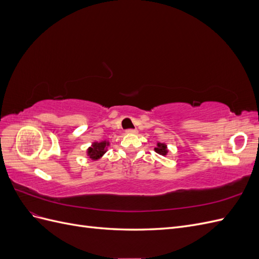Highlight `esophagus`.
I'll use <instances>...</instances> for the list:
<instances>
[{"mask_svg": "<svg viewBox=\"0 0 259 259\" xmlns=\"http://www.w3.org/2000/svg\"><path fill=\"white\" fill-rule=\"evenodd\" d=\"M137 130L136 128H128L126 130V134H136Z\"/></svg>", "mask_w": 259, "mask_h": 259, "instance_id": "1", "label": "esophagus"}]
</instances>
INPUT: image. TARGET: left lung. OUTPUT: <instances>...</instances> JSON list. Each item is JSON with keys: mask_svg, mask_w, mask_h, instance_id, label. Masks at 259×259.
Returning <instances> with one entry per match:
<instances>
[{"mask_svg": "<svg viewBox=\"0 0 259 259\" xmlns=\"http://www.w3.org/2000/svg\"><path fill=\"white\" fill-rule=\"evenodd\" d=\"M154 150H155L156 153H159L161 155H165L167 153L166 146L163 145V144H158V148H154Z\"/></svg>", "mask_w": 259, "mask_h": 259, "instance_id": "1", "label": "left lung"}]
</instances>
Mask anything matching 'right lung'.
<instances>
[{
    "instance_id": "add662e5",
    "label": "right lung",
    "mask_w": 259,
    "mask_h": 259,
    "mask_svg": "<svg viewBox=\"0 0 259 259\" xmlns=\"http://www.w3.org/2000/svg\"><path fill=\"white\" fill-rule=\"evenodd\" d=\"M106 146H108V143L103 142V143H95L92 147L89 149V155L92 160H97L99 159L101 155H103L106 152Z\"/></svg>"
}]
</instances>
